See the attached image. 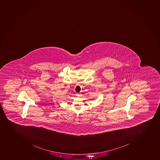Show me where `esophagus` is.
Returning <instances> with one entry per match:
<instances>
[{"label":"esophagus","mask_w":160,"mask_h":160,"mask_svg":"<svg viewBox=\"0 0 160 160\" xmlns=\"http://www.w3.org/2000/svg\"><path fill=\"white\" fill-rule=\"evenodd\" d=\"M77 96H81V94H78H78H77Z\"/></svg>","instance_id":"esophagus-1"}]
</instances>
